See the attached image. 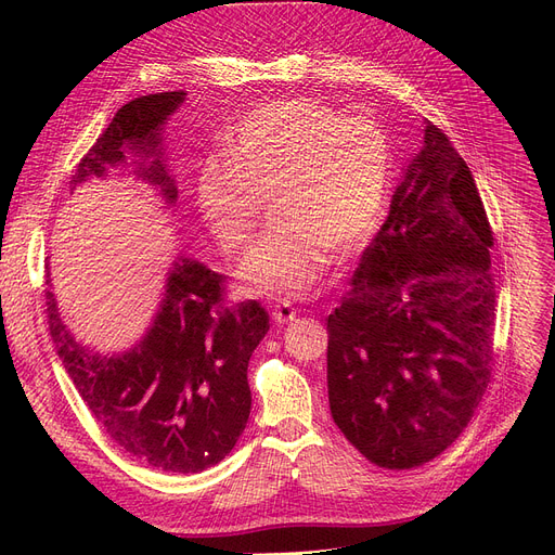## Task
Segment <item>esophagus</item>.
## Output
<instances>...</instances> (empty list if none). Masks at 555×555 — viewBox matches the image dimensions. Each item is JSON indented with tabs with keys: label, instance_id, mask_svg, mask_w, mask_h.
Here are the masks:
<instances>
[{
	"label": "esophagus",
	"instance_id": "esophagus-1",
	"mask_svg": "<svg viewBox=\"0 0 555 555\" xmlns=\"http://www.w3.org/2000/svg\"><path fill=\"white\" fill-rule=\"evenodd\" d=\"M297 317V308L295 306H289V304H276V306H272V319L276 324H287V322H293V319Z\"/></svg>",
	"mask_w": 555,
	"mask_h": 555
}]
</instances>
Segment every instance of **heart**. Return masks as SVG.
Returning a JSON list of instances; mask_svg holds the SVG:
<instances>
[{"mask_svg":"<svg viewBox=\"0 0 555 555\" xmlns=\"http://www.w3.org/2000/svg\"><path fill=\"white\" fill-rule=\"evenodd\" d=\"M393 151L371 116H344L314 99H283L247 114L224 153L197 168L199 216L222 251L238 254L270 195L274 222L238 268L245 293L293 301L339 256L362 249L380 224Z\"/></svg>","mask_w":555,"mask_h":555,"instance_id":"obj_1","label":"heart"}]
</instances>
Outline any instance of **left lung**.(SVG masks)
<instances>
[{
    "instance_id": "obj_1",
    "label": "left lung",
    "mask_w": 555,
    "mask_h": 555,
    "mask_svg": "<svg viewBox=\"0 0 555 555\" xmlns=\"http://www.w3.org/2000/svg\"><path fill=\"white\" fill-rule=\"evenodd\" d=\"M423 139L389 218L328 314L333 421L389 470L450 448L492 371V229L448 134L427 121Z\"/></svg>"
}]
</instances>
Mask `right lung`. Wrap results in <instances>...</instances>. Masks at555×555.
<instances>
[{"label":"right lung","instance_id":"add662e5","mask_svg":"<svg viewBox=\"0 0 555 555\" xmlns=\"http://www.w3.org/2000/svg\"><path fill=\"white\" fill-rule=\"evenodd\" d=\"M184 92L139 96L114 114L72 175V189L143 157L139 178L172 204L178 189L162 164V128ZM145 158H151L149 165ZM47 319L80 398L126 454L166 473H202L220 463L243 434L251 391L247 364L270 331L258 301H224V276L193 258L172 262L166 295L151 331L124 356H99L78 344L47 293Z\"/></svg>","mask_w":555,"mask_h":555}]
</instances>
